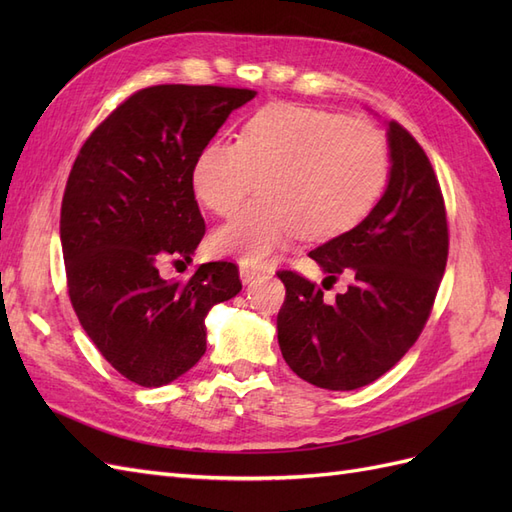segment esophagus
<instances>
[{
	"label": "esophagus",
	"mask_w": 512,
	"mask_h": 512,
	"mask_svg": "<svg viewBox=\"0 0 512 512\" xmlns=\"http://www.w3.org/2000/svg\"><path fill=\"white\" fill-rule=\"evenodd\" d=\"M239 277H241V282H243V284H250V282H254V280H256V277H260V271H258V269H254V267L241 265V267H239Z\"/></svg>",
	"instance_id": "34e87169"
}]
</instances>
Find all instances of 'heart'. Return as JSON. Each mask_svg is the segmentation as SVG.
I'll return each instance as SVG.
<instances>
[{
	"label": "heart",
	"mask_w": 512,
	"mask_h": 512,
	"mask_svg": "<svg viewBox=\"0 0 512 512\" xmlns=\"http://www.w3.org/2000/svg\"><path fill=\"white\" fill-rule=\"evenodd\" d=\"M386 179L389 147L376 126L288 102L262 106L237 143L211 138L190 170L198 203L218 215L235 213L260 185L262 196L211 237L215 254L243 265H262L299 232L327 241L359 226Z\"/></svg>",
	"instance_id": "obj_1"
}]
</instances>
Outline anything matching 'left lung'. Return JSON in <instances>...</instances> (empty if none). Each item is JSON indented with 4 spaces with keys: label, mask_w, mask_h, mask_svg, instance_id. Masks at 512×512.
<instances>
[{
    "label": "left lung",
    "mask_w": 512,
    "mask_h": 512,
    "mask_svg": "<svg viewBox=\"0 0 512 512\" xmlns=\"http://www.w3.org/2000/svg\"><path fill=\"white\" fill-rule=\"evenodd\" d=\"M391 170L367 218L309 252L327 273L346 275L335 301L305 277L280 271L286 301L277 342L288 367L329 391H354L386 374L421 335L448 256L440 183L408 130L386 121Z\"/></svg>",
    "instance_id": "1"
}]
</instances>
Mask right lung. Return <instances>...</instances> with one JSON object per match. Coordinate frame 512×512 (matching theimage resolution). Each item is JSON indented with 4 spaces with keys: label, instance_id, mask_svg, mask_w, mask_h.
<instances>
[{
    "label": "right lung",
    "instance_id": "obj_1",
    "mask_svg": "<svg viewBox=\"0 0 512 512\" xmlns=\"http://www.w3.org/2000/svg\"><path fill=\"white\" fill-rule=\"evenodd\" d=\"M254 96L213 85L136 91L91 132L70 170L59 235L72 307L104 359L147 389L200 361L209 309L241 290L232 262L198 265L185 284L164 280L158 265L166 256L192 262L205 235L192 162Z\"/></svg>",
    "mask_w": 512,
    "mask_h": 512
}]
</instances>
